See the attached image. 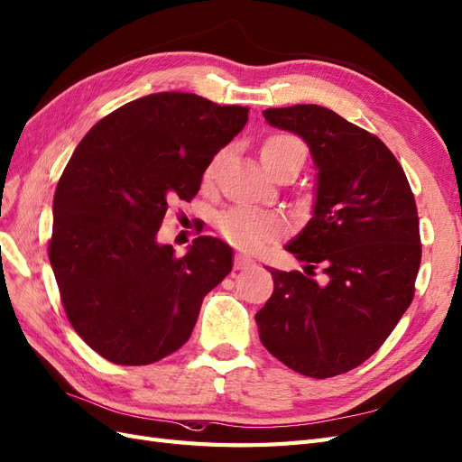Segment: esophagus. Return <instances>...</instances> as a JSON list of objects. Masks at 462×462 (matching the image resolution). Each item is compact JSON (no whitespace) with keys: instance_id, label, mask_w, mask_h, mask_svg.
Segmentation results:
<instances>
[{"instance_id":"esophagus-1","label":"esophagus","mask_w":462,"mask_h":462,"mask_svg":"<svg viewBox=\"0 0 462 462\" xmlns=\"http://www.w3.org/2000/svg\"><path fill=\"white\" fill-rule=\"evenodd\" d=\"M254 263L253 258H248L245 254H236L235 258V270H245V268H250V265Z\"/></svg>"}]
</instances>
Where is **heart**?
<instances>
[{
	"instance_id": "heart-1",
	"label": "heart",
	"mask_w": 462,
	"mask_h": 462,
	"mask_svg": "<svg viewBox=\"0 0 462 462\" xmlns=\"http://www.w3.org/2000/svg\"><path fill=\"white\" fill-rule=\"evenodd\" d=\"M260 158L265 165V170H272L277 163H282L289 158H306V148L302 141L295 134L289 133H275L263 141L260 148ZM217 158L208 165L206 179H212L216 173ZM219 231L227 236L231 243L246 250H258L263 243L272 239L279 229V219L273 214L258 212L250 208H235L229 212L221 214L217 219Z\"/></svg>"
}]
</instances>
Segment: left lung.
<instances>
[{
	"label": "left lung",
	"instance_id": "1",
	"mask_svg": "<svg viewBox=\"0 0 462 462\" xmlns=\"http://www.w3.org/2000/svg\"><path fill=\"white\" fill-rule=\"evenodd\" d=\"M263 117L309 144L318 170L310 221L285 248L304 272H279L256 314L260 341L302 375L333 377L383 345L414 297L422 245L414 194L375 134L316 104Z\"/></svg>",
	"mask_w": 462,
	"mask_h": 462
}]
</instances>
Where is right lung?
<instances>
[{
	"label": "right lung",
	"instance_id": "obj_1",
	"mask_svg": "<svg viewBox=\"0 0 462 462\" xmlns=\"http://www.w3.org/2000/svg\"><path fill=\"white\" fill-rule=\"evenodd\" d=\"M248 107L189 92L138 97L97 121L53 197L48 254L65 314L106 360L143 366L183 346L233 250L197 236L185 256L158 243L167 202L192 200Z\"/></svg>",
	"mask_w": 462,
	"mask_h": 462
}]
</instances>
